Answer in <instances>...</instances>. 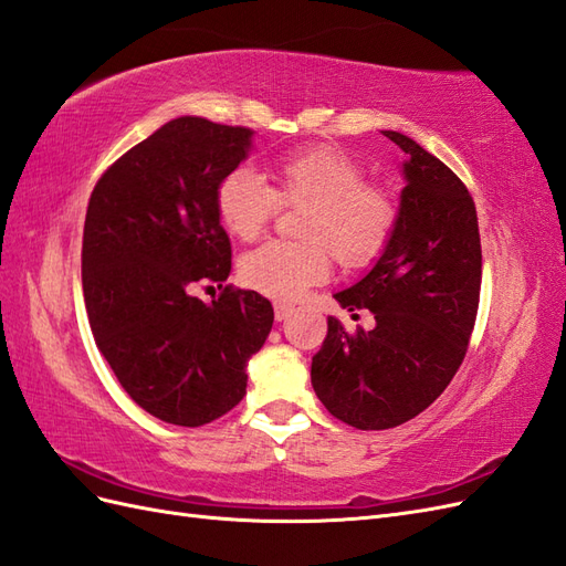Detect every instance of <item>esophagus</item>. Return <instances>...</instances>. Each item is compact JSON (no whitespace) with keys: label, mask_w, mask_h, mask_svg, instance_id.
I'll return each instance as SVG.
<instances>
[{"label":"esophagus","mask_w":566,"mask_h":566,"mask_svg":"<svg viewBox=\"0 0 566 566\" xmlns=\"http://www.w3.org/2000/svg\"><path fill=\"white\" fill-rule=\"evenodd\" d=\"M292 313H294V305H289V303H274V317H277V322L286 319Z\"/></svg>","instance_id":"1"}]
</instances>
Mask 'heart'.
I'll return each mask as SVG.
<instances>
[{
  "label": "heart",
  "mask_w": 566,
  "mask_h": 566,
  "mask_svg": "<svg viewBox=\"0 0 566 566\" xmlns=\"http://www.w3.org/2000/svg\"><path fill=\"white\" fill-rule=\"evenodd\" d=\"M274 187L247 168H234L216 189L222 230L239 241L261 234L280 203L305 206L301 239L265 241L241 255L239 277L253 292L289 301L325 282L332 253L346 268H363L381 255L398 222L394 193L365 180V166L332 144H311L272 160Z\"/></svg>",
  "instance_id": "heart-1"
}]
</instances>
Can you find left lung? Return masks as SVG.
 <instances>
[{
	"label": "left lung",
	"instance_id": "obj_1",
	"mask_svg": "<svg viewBox=\"0 0 566 566\" xmlns=\"http://www.w3.org/2000/svg\"><path fill=\"white\" fill-rule=\"evenodd\" d=\"M384 135L408 154L396 230L375 268L334 294L369 311L375 327L348 334L327 317L311 381L336 419L379 431L439 398L464 360L481 292V239L472 193L439 158L406 135Z\"/></svg>",
	"mask_w": 566,
	"mask_h": 566
}]
</instances>
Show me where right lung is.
<instances>
[{
	"mask_svg": "<svg viewBox=\"0 0 566 566\" xmlns=\"http://www.w3.org/2000/svg\"><path fill=\"white\" fill-rule=\"evenodd\" d=\"M253 130L182 116L123 154L94 185L83 292L96 348L139 408L201 427L247 394V363L272 329L268 298L222 286L230 237L216 189L249 156ZM216 281L223 294H190Z\"/></svg>",
	"mask_w": 566,
	"mask_h": 566,
	"instance_id": "add662e5",
	"label": "right lung"
}]
</instances>
